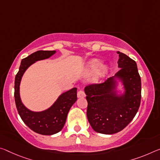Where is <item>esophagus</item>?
Masks as SVG:
<instances>
[{
    "instance_id": "esophagus-1",
    "label": "esophagus",
    "mask_w": 160,
    "mask_h": 160,
    "mask_svg": "<svg viewBox=\"0 0 160 160\" xmlns=\"http://www.w3.org/2000/svg\"><path fill=\"white\" fill-rule=\"evenodd\" d=\"M85 93L83 90H80L78 92V98H85Z\"/></svg>"
}]
</instances>
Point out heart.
I'll list each match as a JSON object with an SVG mask.
<instances>
[{
	"mask_svg": "<svg viewBox=\"0 0 160 160\" xmlns=\"http://www.w3.org/2000/svg\"><path fill=\"white\" fill-rule=\"evenodd\" d=\"M101 61L98 59H92L90 61L88 62L87 66V72L89 74H92L96 71L98 70V75L100 76H103L108 72V68L107 65H101Z\"/></svg>",
	"mask_w": 160,
	"mask_h": 160,
	"instance_id": "1",
	"label": "heart"
}]
</instances>
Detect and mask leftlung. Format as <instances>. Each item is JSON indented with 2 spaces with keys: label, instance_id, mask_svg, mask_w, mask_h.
Listing matches in <instances>:
<instances>
[{
  "label": "left lung",
  "instance_id": "8db88e82",
  "mask_svg": "<svg viewBox=\"0 0 160 160\" xmlns=\"http://www.w3.org/2000/svg\"><path fill=\"white\" fill-rule=\"evenodd\" d=\"M119 54L118 68L114 77L103 83L86 86L87 117L95 132L112 135L122 130L138 112L141 101V78L137 63L122 52ZM123 82L125 92L118 95L116 80Z\"/></svg>",
  "mask_w": 160,
  "mask_h": 160
}]
</instances>
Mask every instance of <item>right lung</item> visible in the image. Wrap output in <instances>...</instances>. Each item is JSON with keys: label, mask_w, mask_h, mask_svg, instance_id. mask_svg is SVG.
Returning <instances> with one entry per match:
<instances>
[{"label": "right lung", "mask_w": 160, "mask_h": 160, "mask_svg": "<svg viewBox=\"0 0 160 160\" xmlns=\"http://www.w3.org/2000/svg\"><path fill=\"white\" fill-rule=\"evenodd\" d=\"M55 52V50H38L23 58L15 78L14 97L18 114L30 130L43 135H54L62 130L70 108L77 100V88H73L61 94L47 110L33 112L22 102L20 97V84L24 72L30 65L38 60L49 58Z\"/></svg>", "instance_id": "obj_1"}]
</instances>
